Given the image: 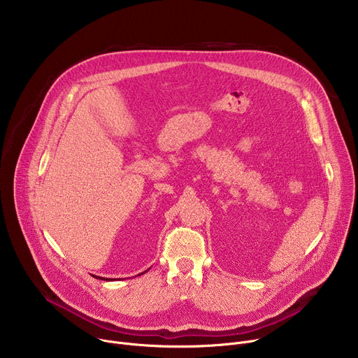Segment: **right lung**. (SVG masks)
<instances>
[{
    "instance_id": "obj_1",
    "label": "right lung",
    "mask_w": 358,
    "mask_h": 358,
    "mask_svg": "<svg viewBox=\"0 0 358 358\" xmlns=\"http://www.w3.org/2000/svg\"><path fill=\"white\" fill-rule=\"evenodd\" d=\"M106 280H108V279H106Z\"/></svg>"
}]
</instances>
